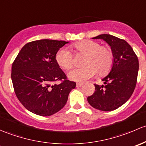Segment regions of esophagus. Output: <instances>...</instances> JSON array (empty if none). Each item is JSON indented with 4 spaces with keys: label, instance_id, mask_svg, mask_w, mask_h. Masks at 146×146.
Instances as JSON below:
<instances>
[{
    "label": "esophagus",
    "instance_id": "34e87169",
    "mask_svg": "<svg viewBox=\"0 0 146 146\" xmlns=\"http://www.w3.org/2000/svg\"><path fill=\"white\" fill-rule=\"evenodd\" d=\"M82 86H83V84H82V83H77V84H76V87H78V88H79V87Z\"/></svg>",
    "mask_w": 146,
    "mask_h": 146
}]
</instances>
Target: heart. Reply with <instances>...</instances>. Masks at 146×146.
I'll return each instance as SVG.
<instances>
[{"label": "heart", "instance_id": "heart-1", "mask_svg": "<svg viewBox=\"0 0 146 146\" xmlns=\"http://www.w3.org/2000/svg\"><path fill=\"white\" fill-rule=\"evenodd\" d=\"M75 52L85 55L83 60L84 67L75 68L68 74L71 80L84 82L98 72L100 76L110 71L114 62V55L111 48L100 46L98 42L92 40H83L73 44ZM56 62L64 70H70L74 64L72 52L67 48H62L55 55Z\"/></svg>", "mask_w": 146, "mask_h": 146}]
</instances>
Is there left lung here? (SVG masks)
<instances>
[{"instance_id":"1","label":"left lung","mask_w":146,"mask_h":146,"mask_svg":"<svg viewBox=\"0 0 146 146\" xmlns=\"http://www.w3.org/2000/svg\"><path fill=\"white\" fill-rule=\"evenodd\" d=\"M94 39H103L111 47L114 62L110 72L103 78L104 85H95V92L87 98L93 108L102 111L117 109L130 98L137 82L139 60L126 40L110 34H100Z\"/></svg>"}]
</instances>
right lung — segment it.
<instances>
[{
  "label": "right lung",
  "instance_id": "1",
  "mask_svg": "<svg viewBox=\"0 0 146 146\" xmlns=\"http://www.w3.org/2000/svg\"><path fill=\"white\" fill-rule=\"evenodd\" d=\"M64 40L42 39L23 46L12 65L11 79L18 100L29 111L50 116L65 106L76 83L67 79L55 60ZM61 80L60 84H53Z\"/></svg>",
  "mask_w": 146,
  "mask_h": 146
}]
</instances>
